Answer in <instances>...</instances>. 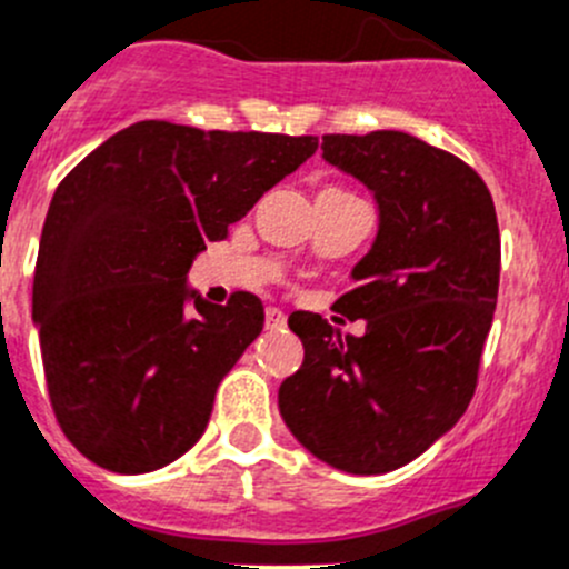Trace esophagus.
<instances>
[{
    "label": "esophagus",
    "mask_w": 569,
    "mask_h": 569,
    "mask_svg": "<svg viewBox=\"0 0 569 569\" xmlns=\"http://www.w3.org/2000/svg\"><path fill=\"white\" fill-rule=\"evenodd\" d=\"M286 315L280 309H267V328H283Z\"/></svg>",
    "instance_id": "esophagus-1"
}]
</instances>
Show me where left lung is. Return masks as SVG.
Wrapping results in <instances>:
<instances>
[{
	"label": "left lung",
	"mask_w": 569,
	"mask_h": 569,
	"mask_svg": "<svg viewBox=\"0 0 569 569\" xmlns=\"http://www.w3.org/2000/svg\"><path fill=\"white\" fill-rule=\"evenodd\" d=\"M322 159L379 204V232L333 309L362 337L295 311L306 357L280 385L286 427L322 463L387 475L469 407L500 289V227L463 159L405 131L326 134Z\"/></svg>",
	"instance_id": "8db88e82"
}]
</instances>
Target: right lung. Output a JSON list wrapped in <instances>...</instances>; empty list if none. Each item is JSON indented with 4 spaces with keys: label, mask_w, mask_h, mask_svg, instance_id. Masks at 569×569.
<instances>
[{
    "label": "right lung",
    "mask_w": 569,
    "mask_h": 569,
    "mask_svg": "<svg viewBox=\"0 0 569 569\" xmlns=\"http://www.w3.org/2000/svg\"><path fill=\"white\" fill-rule=\"evenodd\" d=\"M315 151L317 137L142 120L58 184L33 322L52 410L83 458L146 475L201 438L221 379L263 328V306L249 291L212 306L188 272Z\"/></svg>",
    "instance_id": "1"
}]
</instances>
